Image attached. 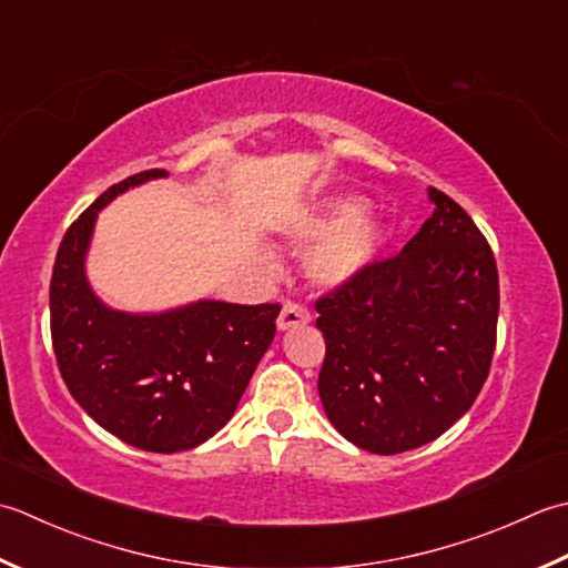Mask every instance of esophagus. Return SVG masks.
<instances>
[{
	"label": "esophagus",
	"instance_id": "1",
	"mask_svg": "<svg viewBox=\"0 0 568 568\" xmlns=\"http://www.w3.org/2000/svg\"><path fill=\"white\" fill-rule=\"evenodd\" d=\"M308 321H311V314L304 306L294 304V301H284L282 314H280V318H276V328L288 331V328L304 326V323H308Z\"/></svg>",
	"mask_w": 568,
	"mask_h": 568
}]
</instances>
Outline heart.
I'll use <instances>...</instances> for the list:
<instances>
[{
    "mask_svg": "<svg viewBox=\"0 0 568 568\" xmlns=\"http://www.w3.org/2000/svg\"><path fill=\"white\" fill-rule=\"evenodd\" d=\"M284 233L316 245L308 250L304 270L314 284L338 288L373 270L387 250L389 227L385 217L365 211L361 195L341 193L321 201L311 211L288 220Z\"/></svg>",
    "mask_w": 568,
    "mask_h": 568,
    "instance_id": "heart-1",
    "label": "heart"
}]
</instances>
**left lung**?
<instances>
[{
    "mask_svg": "<svg viewBox=\"0 0 568 568\" xmlns=\"http://www.w3.org/2000/svg\"><path fill=\"white\" fill-rule=\"evenodd\" d=\"M426 193L434 213L404 250L316 304L323 409L341 436L379 456L450 429L476 402L495 351L493 250L456 201Z\"/></svg>",
    "mask_w": 568,
    "mask_h": 568,
    "instance_id": "1",
    "label": "left lung"
}]
</instances>
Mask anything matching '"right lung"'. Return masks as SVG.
<instances>
[{
    "label": "right lung",
    "mask_w": 568,
    "mask_h": 568,
    "mask_svg": "<svg viewBox=\"0 0 568 568\" xmlns=\"http://www.w3.org/2000/svg\"><path fill=\"white\" fill-rule=\"evenodd\" d=\"M166 176L144 171L102 193L68 227L51 276V338L65 387L102 429L154 454L195 448L223 429L282 311L199 298L132 314L95 294L85 262L98 213L130 189Z\"/></svg>",
    "instance_id": "add662e5"
}]
</instances>
